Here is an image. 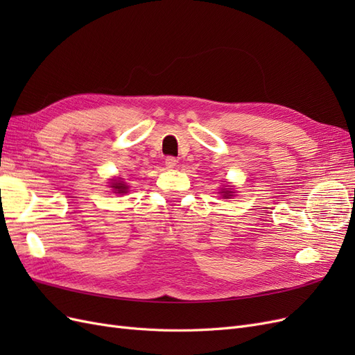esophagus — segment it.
<instances>
[{"mask_svg":"<svg viewBox=\"0 0 355 355\" xmlns=\"http://www.w3.org/2000/svg\"><path fill=\"white\" fill-rule=\"evenodd\" d=\"M176 163H178V159L175 157H167L166 158V168L173 170L176 167Z\"/></svg>","mask_w":355,"mask_h":355,"instance_id":"esophagus-1","label":"esophagus"}]
</instances>
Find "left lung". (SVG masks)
<instances>
[{
	"mask_svg": "<svg viewBox=\"0 0 355 355\" xmlns=\"http://www.w3.org/2000/svg\"><path fill=\"white\" fill-rule=\"evenodd\" d=\"M219 194H222L223 198H231V197L234 196V191H232L231 187H230V188H222Z\"/></svg>",
	"mask_w": 355,
	"mask_h": 355,
	"instance_id": "1",
	"label": "left lung"
}]
</instances>
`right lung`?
I'll return each instance as SVG.
<instances>
[{
	"mask_svg": "<svg viewBox=\"0 0 355 355\" xmlns=\"http://www.w3.org/2000/svg\"><path fill=\"white\" fill-rule=\"evenodd\" d=\"M111 189L114 194H127L128 192V185L125 182H123L121 178H114L111 179V184H110Z\"/></svg>",
	"mask_w": 355,
	"mask_h": 355,
	"instance_id": "add662e5",
	"label": "right lung"
}]
</instances>
